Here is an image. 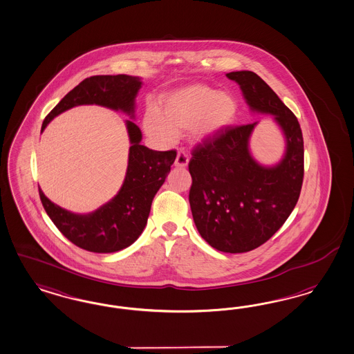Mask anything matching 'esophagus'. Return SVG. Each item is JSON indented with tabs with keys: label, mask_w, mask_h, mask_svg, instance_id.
<instances>
[{
	"label": "esophagus",
	"mask_w": 354,
	"mask_h": 354,
	"mask_svg": "<svg viewBox=\"0 0 354 354\" xmlns=\"http://www.w3.org/2000/svg\"><path fill=\"white\" fill-rule=\"evenodd\" d=\"M188 162H189V158H188V156L184 153V151H179L178 153V156H176V159H175V166L176 167H179V169H184V167H187L188 166Z\"/></svg>",
	"instance_id": "1"
}]
</instances>
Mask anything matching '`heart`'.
<instances>
[{
	"label": "heart",
	"instance_id": "obj_1",
	"mask_svg": "<svg viewBox=\"0 0 354 354\" xmlns=\"http://www.w3.org/2000/svg\"><path fill=\"white\" fill-rule=\"evenodd\" d=\"M238 115L235 99L201 84L183 86L165 94L159 111L149 107L144 115L145 133L159 144H170L176 134L189 129L198 140L225 132Z\"/></svg>",
	"mask_w": 354,
	"mask_h": 354
}]
</instances>
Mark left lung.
Wrapping results in <instances>:
<instances>
[{"instance_id": "obj_1", "label": "left lung", "mask_w": 354, "mask_h": 354, "mask_svg": "<svg viewBox=\"0 0 354 354\" xmlns=\"http://www.w3.org/2000/svg\"><path fill=\"white\" fill-rule=\"evenodd\" d=\"M226 77L239 85L252 113L272 115L285 138L283 156L272 166L257 162L250 149L259 122L227 128L192 153L189 205L196 227L213 248L242 254L266 243L295 207L304 182V137L294 113L257 73Z\"/></svg>"}]
</instances>
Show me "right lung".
Here are the masks:
<instances>
[{
    "instance_id": "obj_1",
    "label": "right lung",
    "mask_w": 354,
    "mask_h": 354,
    "mask_svg": "<svg viewBox=\"0 0 354 354\" xmlns=\"http://www.w3.org/2000/svg\"><path fill=\"white\" fill-rule=\"evenodd\" d=\"M142 86L140 77L94 75L69 91L50 111L41 132L56 116L75 106L97 104L122 111L134 119L136 97ZM129 153L128 167L119 192L97 210L78 214L52 203L39 187L41 204L56 227L72 243L90 252L110 254L129 247L147 226L151 203L165 183L176 151H157L141 145L142 133L132 120H125Z\"/></svg>"
}]
</instances>
